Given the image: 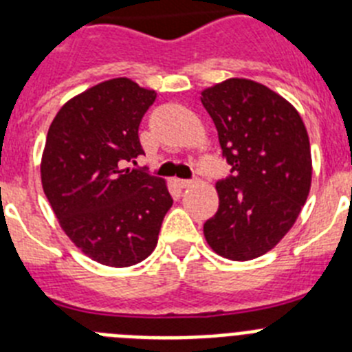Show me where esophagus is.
<instances>
[{
  "label": "esophagus",
  "instance_id": "1",
  "mask_svg": "<svg viewBox=\"0 0 352 352\" xmlns=\"http://www.w3.org/2000/svg\"><path fill=\"white\" fill-rule=\"evenodd\" d=\"M195 183V179H178V185L182 186V188H188V186H192Z\"/></svg>",
  "mask_w": 352,
  "mask_h": 352
}]
</instances>
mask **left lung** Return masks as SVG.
Masks as SVG:
<instances>
[{
    "instance_id": "1",
    "label": "left lung",
    "mask_w": 352,
    "mask_h": 352,
    "mask_svg": "<svg viewBox=\"0 0 352 352\" xmlns=\"http://www.w3.org/2000/svg\"><path fill=\"white\" fill-rule=\"evenodd\" d=\"M231 174L204 238L219 256L250 261L294 226L312 183L309 133L298 111L264 84L227 79L201 93Z\"/></svg>"
}]
</instances>
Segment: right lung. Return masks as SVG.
Returning a JSON list of instances; mask_svg holds the SVG:
<instances>
[{
  "instance_id": "obj_1",
  "label": "right lung",
  "mask_w": 352,
  "mask_h": 352,
  "mask_svg": "<svg viewBox=\"0 0 352 352\" xmlns=\"http://www.w3.org/2000/svg\"><path fill=\"white\" fill-rule=\"evenodd\" d=\"M157 93L118 77L74 96L56 114L42 155V186L65 234L96 263L126 268L155 250L173 206L164 179L123 169L144 153L142 116Z\"/></svg>"
}]
</instances>
